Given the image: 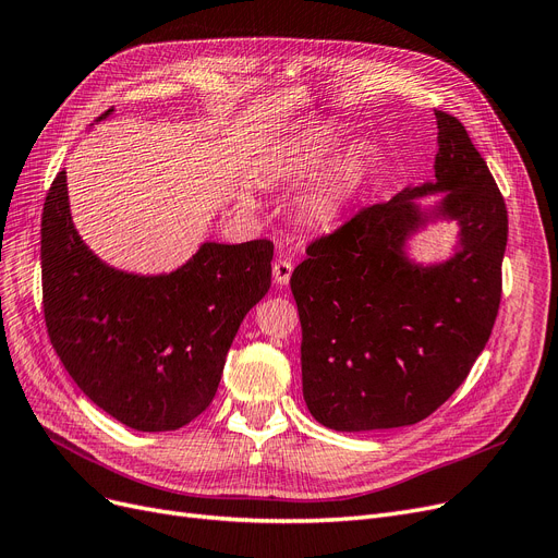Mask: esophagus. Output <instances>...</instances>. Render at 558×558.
<instances>
[{"instance_id": "esophagus-1", "label": "esophagus", "mask_w": 558, "mask_h": 558, "mask_svg": "<svg viewBox=\"0 0 558 558\" xmlns=\"http://www.w3.org/2000/svg\"><path fill=\"white\" fill-rule=\"evenodd\" d=\"M292 271H294V264L292 259L287 257H278L276 264H274V280L278 287H284L289 282V278H292Z\"/></svg>"}]
</instances>
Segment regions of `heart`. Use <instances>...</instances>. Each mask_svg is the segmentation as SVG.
<instances>
[{"label":"heart","instance_id":"heart-1","mask_svg":"<svg viewBox=\"0 0 558 558\" xmlns=\"http://www.w3.org/2000/svg\"><path fill=\"white\" fill-rule=\"evenodd\" d=\"M337 150V136L328 130H310L284 155V168L289 173L307 175L322 168ZM369 175L367 155L351 148L339 153L326 171L312 182L301 201L305 221L317 228H330L342 219L344 209L355 198Z\"/></svg>","mask_w":558,"mask_h":558}]
</instances>
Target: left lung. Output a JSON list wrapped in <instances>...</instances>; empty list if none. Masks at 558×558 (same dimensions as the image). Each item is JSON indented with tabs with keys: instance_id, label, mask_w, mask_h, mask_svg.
<instances>
[{
	"instance_id": "8db88e82",
	"label": "left lung",
	"mask_w": 558,
	"mask_h": 558,
	"mask_svg": "<svg viewBox=\"0 0 558 558\" xmlns=\"http://www.w3.org/2000/svg\"><path fill=\"white\" fill-rule=\"evenodd\" d=\"M435 120V180L312 241L289 280L303 330V397L328 428L426 420L468 378L493 332L506 205L463 123L447 111ZM433 192L444 193L441 203L422 210L414 198ZM433 218L457 221V253L440 265L413 263L407 239Z\"/></svg>"
}]
</instances>
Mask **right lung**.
Returning <instances> with one entry per match:
<instances>
[{"mask_svg":"<svg viewBox=\"0 0 558 558\" xmlns=\"http://www.w3.org/2000/svg\"><path fill=\"white\" fill-rule=\"evenodd\" d=\"M271 259L269 239L207 241L171 274L118 271L75 230L61 171L40 221L47 335L80 390L113 420L175 430L211 403L241 322L269 292Z\"/></svg>","mask_w":558,"mask_h":558,"instance_id":"1","label":"right lung"}]
</instances>
